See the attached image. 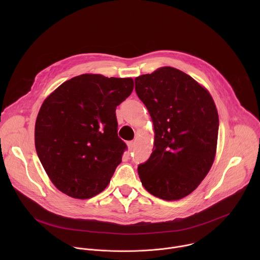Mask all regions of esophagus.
<instances>
[{
  "mask_svg": "<svg viewBox=\"0 0 260 260\" xmlns=\"http://www.w3.org/2000/svg\"><path fill=\"white\" fill-rule=\"evenodd\" d=\"M127 146H128V149H129V150H133L134 147H135V142H134V141L127 142Z\"/></svg>",
  "mask_w": 260,
  "mask_h": 260,
  "instance_id": "34e87169",
  "label": "esophagus"
}]
</instances>
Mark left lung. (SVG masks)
<instances>
[{"label":"left lung","instance_id":"left-lung-1","mask_svg":"<svg viewBox=\"0 0 260 260\" xmlns=\"http://www.w3.org/2000/svg\"><path fill=\"white\" fill-rule=\"evenodd\" d=\"M135 84L155 134L150 157L138 167L141 182L161 200L183 199L213 165L219 128L215 103L193 78L171 67L141 75Z\"/></svg>","mask_w":260,"mask_h":260}]
</instances>
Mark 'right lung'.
Returning a JSON list of instances; mask_svg holds the SVG:
<instances>
[{
	"instance_id": "1",
	"label": "right lung",
	"mask_w": 260,
	"mask_h": 260,
	"mask_svg": "<svg viewBox=\"0 0 260 260\" xmlns=\"http://www.w3.org/2000/svg\"><path fill=\"white\" fill-rule=\"evenodd\" d=\"M133 89L132 78L83 74L44 101L35 125L36 151L58 190L85 200L107 187L127 149L117 135L116 107Z\"/></svg>"
}]
</instances>
